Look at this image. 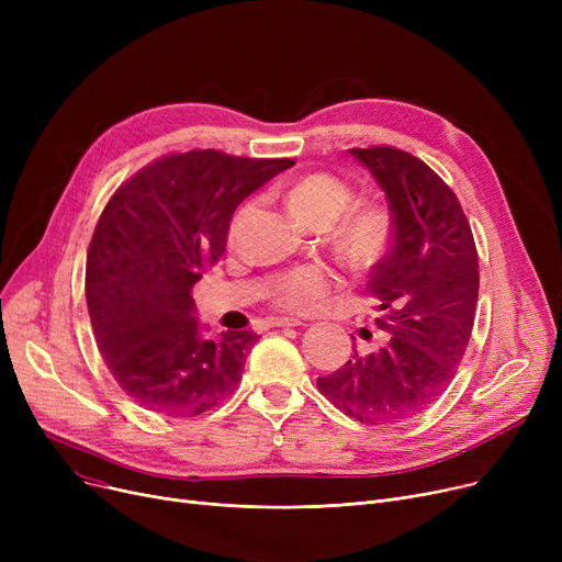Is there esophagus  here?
<instances>
[{"instance_id": "34e87169", "label": "esophagus", "mask_w": 562, "mask_h": 562, "mask_svg": "<svg viewBox=\"0 0 562 562\" xmlns=\"http://www.w3.org/2000/svg\"><path fill=\"white\" fill-rule=\"evenodd\" d=\"M271 326L273 328H299V326H305V323L301 318H293V316H276V318H271Z\"/></svg>"}]
</instances>
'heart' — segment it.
<instances>
[{
    "label": "heart",
    "instance_id": "heart-1",
    "mask_svg": "<svg viewBox=\"0 0 562 562\" xmlns=\"http://www.w3.org/2000/svg\"><path fill=\"white\" fill-rule=\"evenodd\" d=\"M352 200V191L339 177L312 172L293 182L286 204L310 227H330ZM392 239V214L387 206L367 202L350 210L337 232V248L352 269H371L387 252ZM337 284V276L323 266H303L273 286V303L284 310H312Z\"/></svg>",
    "mask_w": 562,
    "mask_h": 562
}]
</instances>
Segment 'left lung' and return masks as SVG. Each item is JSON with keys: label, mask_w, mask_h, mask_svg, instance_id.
<instances>
[{"label": "left lung", "mask_w": 562, "mask_h": 562, "mask_svg": "<svg viewBox=\"0 0 562 562\" xmlns=\"http://www.w3.org/2000/svg\"><path fill=\"white\" fill-rule=\"evenodd\" d=\"M371 170L392 212V246L367 284L387 344L316 380L318 392L360 424L409 419L458 371L479 301V252L458 195L398 147L348 150Z\"/></svg>", "instance_id": "1"}]
</instances>
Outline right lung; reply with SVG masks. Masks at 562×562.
Wrapping results in <instances>:
<instances>
[{
    "label": "right lung",
    "instance_id": "right-lung-1",
    "mask_svg": "<svg viewBox=\"0 0 562 562\" xmlns=\"http://www.w3.org/2000/svg\"><path fill=\"white\" fill-rule=\"evenodd\" d=\"M291 159L218 150L166 155L106 202L86 257V303L121 390L168 417H195L241 380L250 330L200 335L193 284L214 266L236 206Z\"/></svg>",
    "mask_w": 562,
    "mask_h": 562
}]
</instances>
